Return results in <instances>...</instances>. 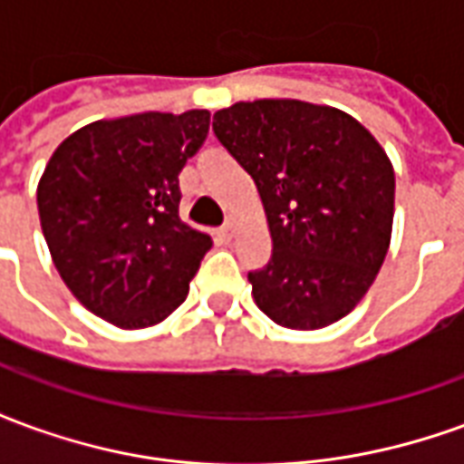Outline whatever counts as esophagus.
<instances>
[{
	"instance_id": "34e87169",
	"label": "esophagus",
	"mask_w": 464,
	"mask_h": 464,
	"mask_svg": "<svg viewBox=\"0 0 464 464\" xmlns=\"http://www.w3.org/2000/svg\"><path fill=\"white\" fill-rule=\"evenodd\" d=\"M221 233L226 241H233V238H236V233H238V221H236V218H228V223L223 226Z\"/></svg>"
}]
</instances>
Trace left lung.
<instances>
[{
  "instance_id": "obj_1",
  "label": "left lung",
  "mask_w": 464,
  "mask_h": 464,
  "mask_svg": "<svg viewBox=\"0 0 464 464\" xmlns=\"http://www.w3.org/2000/svg\"><path fill=\"white\" fill-rule=\"evenodd\" d=\"M213 133L261 193L273 253L248 273L273 323L318 331L345 318L385 261L395 171L378 139L333 106L298 99L238 102Z\"/></svg>"
}]
</instances>
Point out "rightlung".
<instances>
[{
  "label": "right lung",
  "instance_id": "right-lung-1",
  "mask_svg": "<svg viewBox=\"0 0 464 464\" xmlns=\"http://www.w3.org/2000/svg\"><path fill=\"white\" fill-rule=\"evenodd\" d=\"M211 114H143L86 123L56 146L36 186L56 271L86 311L123 331L166 321L211 238L179 216V173Z\"/></svg>",
  "mask_w": 464,
  "mask_h": 464
}]
</instances>
